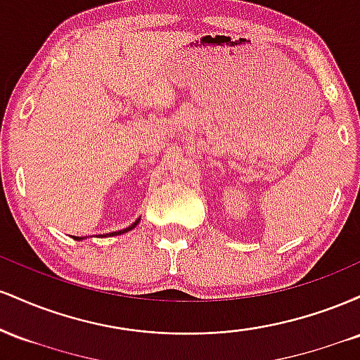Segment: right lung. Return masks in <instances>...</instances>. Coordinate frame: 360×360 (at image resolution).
<instances>
[{
	"instance_id": "right-lung-1",
	"label": "right lung",
	"mask_w": 360,
	"mask_h": 360,
	"mask_svg": "<svg viewBox=\"0 0 360 360\" xmlns=\"http://www.w3.org/2000/svg\"><path fill=\"white\" fill-rule=\"evenodd\" d=\"M140 220H137L134 223V225H130L128 226V229H125V230H118V232H113V233H106V235H110V237H113V235H122V233H125V232H128V230H131V229H135V226H137V223H139ZM76 240H81L79 237H76Z\"/></svg>"
}]
</instances>
